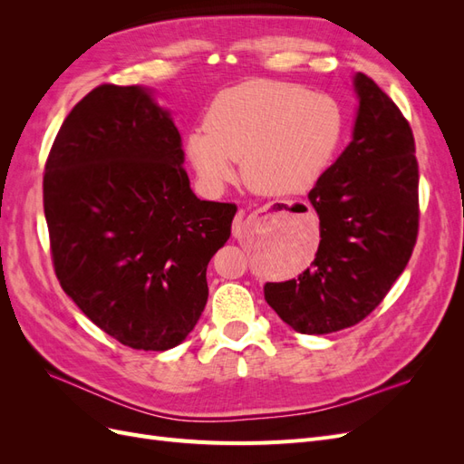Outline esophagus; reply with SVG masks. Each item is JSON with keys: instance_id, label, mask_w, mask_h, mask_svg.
<instances>
[{"instance_id": "1", "label": "esophagus", "mask_w": 464, "mask_h": 464, "mask_svg": "<svg viewBox=\"0 0 464 464\" xmlns=\"http://www.w3.org/2000/svg\"><path fill=\"white\" fill-rule=\"evenodd\" d=\"M246 232V220H244V213H237L234 217V222H232V236L234 237H242Z\"/></svg>"}]
</instances>
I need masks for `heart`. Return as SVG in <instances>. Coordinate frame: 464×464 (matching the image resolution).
I'll list each match as a JSON object with an SVG mask.
<instances>
[{
    "instance_id": "1",
    "label": "heart",
    "mask_w": 464,
    "mask_h": 464,
    "mask_svg": "<svg viewBox=\"0 0 464 464\" xmlns=\"http://www.w3.org/2000/svg\"><path fill=\"white\" fill-rule=\"evenodd\" d=\"M346 135L343 104L296 82L247 81L218 92L205 130L186 137V157L208 191H220L242 160L246 184L263 195L312 189Z\"/></svg>"
}]
</instances>
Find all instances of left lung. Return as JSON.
<instances>
[{
	"instance_id": "8db88e82",
	"label": "left lung",
	"mask_w": 464,
	"mask_h": 464,
	"mask_svg": "<svg viewBox=\"0 0 464 464\" xmlns=\"http://www.w3.org/2000/svg\"><path fill=\"white\" fill-rule=\"evenodd\" d=\"M354 137L310 201L321 242L310 269L266 283L265 300L304 334L353 327L383 302L418 237V160L411 123L373 79L358 73Z\"/></svg>"
}]
</instances>
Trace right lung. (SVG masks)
Here are the masks:
<instances>
[{
  "instance_id": "obj_1",
  "label": "right lung",
  "mask_w": 464,
  "mask_h": 464,
  "mask_svg": "<svg viewBox=\"0 0 464 464\" xmlns=\"http://www.w3.org/2000/svg\"><path fill=\"white\" fill-rule=\"evenodd\" d=\"M181 137L141 87L92 89L62 123L44 168L55 276L96 327L135 350H168L199 321L207 265L234 203L189 188Z\"/></svg>"
}]
</instances>
